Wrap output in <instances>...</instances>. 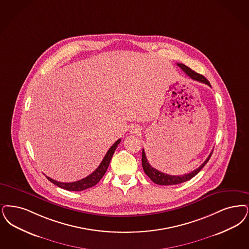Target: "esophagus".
<instances>
[{"label": "esophagus", "mask_w": 249, "mask_h": 249, "mask_svg": "<svg viewBox=\"0 0 249 249\" xmlns=\"http://www.w3.org/2000/svg\"><path fill=\"white\" fill-rule=\"evenodd\" d=\"M140 130H141V129H140L138 126H132V127H130L129 132H130L131 134H136V133H139Z\"/></svg>", "instance_id": "1"}]
</instances>
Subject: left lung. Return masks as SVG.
Masks as SVG:
<instances>
[{"label": "left lung", "mask_w": 249, "mask_h": 249, "mask_svg": "<svg viewBox=\"0 0 249 249\" xmlns=\"http://www.w3.org/2000/svg\"><path fill=\"white\" fill-rule=\"evenodd\" d=\"M179 66V68L181 70L184 71V73L189 76L191 79H193L194 80H196L199 82H202V83H206L208 84L209 86L211 87L210 83H209V80H207L203 75H200L198 73L195 72L194 70H191L190 68H188L187 66L183 65V64H177ZM213 152V151H212ZM212 152L209 154L208 159L205 160V162L192 172H190L188 174H184V175H181V176H176V175H169V174H166L164 172H161L158 169H154L148 162V160L146 159V155L144 153V150L142 149V169L144 173L149 177L150 179L152 181H154L155 183L157 184H160V185H175V184H179V183H182L184 181H187L189 179L194 178L199 171L201 169L204 168V166L208 163L211 155H212Z\"/></svg>", "instance_id": "left-lung-1"}]
</instances>
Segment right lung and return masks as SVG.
Masks as SVG:
<instances>
[{"label": "right lung", "instance_id": "add662e5", "mask_svg": "<svg viewBox=\"0 0 249 249\" xmlns=\"http://www.w3.org/2000/svg\"><path fill=\"white\" fill-rule=\"evenodd\" d=\"M121 140L119 139L107 151V155L105 156V158L102 160L99 167L95 169L91 174H89V176H87L84 179L74 181V182H61L57 181L55 179H53L50 177L46 176V178L50 180L51 182H53V184L57 185L62 189L68 190V191H83V190L88 189L92 186H94L95 184H97L99 182L100 179L103 178V176L105 175V173L107 172V169L109 166L110 160L112 159L115 150L117 149L119 143Z\"/></svg>", "mask_w": 249, "mask_h": 249}]
</instances>
